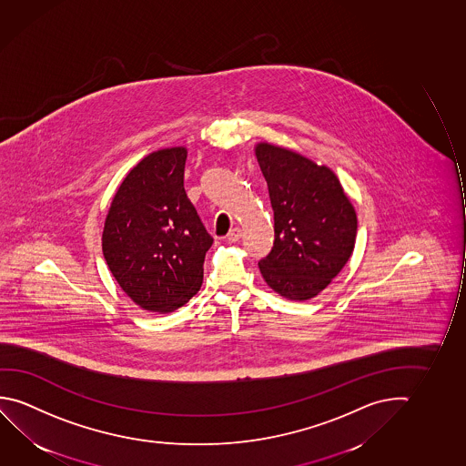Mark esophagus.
<instances>
[{"label":"esophagus","instance_id":"34e87169","mask_svg":"<svg viewBox=\"0 0 466 466\" xmlns=\"http://www.w3.org/2000/svg\"><path fill=\"white\" fill-rule=\"evenodd\" d=\"M240 237H242V230L238 229V228H234V229L229 230L228 240H229V242H237Z\"/></svg>","mask_w":466,"mask_h":466}]
</instances>
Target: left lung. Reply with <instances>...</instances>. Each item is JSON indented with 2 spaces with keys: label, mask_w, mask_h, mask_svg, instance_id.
Returning <instances> with one entry per match:
<instances>
[{
  "label": "left lung",
  "mask_w": 466,
  "mask_h": 466,
  "mask_svg": "<svg viewBox=\"0 0 466 466\" xmlns=\"http://www.w3.org/2000/svg\"><path fill=\"white\" fill-rule=\"evenodd\" d=\"M255 151L274 211V244L259 259V271L282 297L309 300L350 258L355 209L329 167L272 145Z\"/></svg>",
  "instance_id": "8db88e82"
}]
</instances>
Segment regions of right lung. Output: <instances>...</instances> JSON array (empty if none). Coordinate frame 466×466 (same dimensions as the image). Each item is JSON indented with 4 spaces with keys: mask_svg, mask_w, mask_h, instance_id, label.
<instances>
[{
    "mask_svg": "<svg viewBox=\"0 0 466 466\" xmlns=\"http://www.w3.org/2000/svg\"><path fill=\"white\" fill-rule=\"evenodd\" d=\"M187 150L155 151L122 180L103 230V255L122 290L148 311L186 305L213 244L184 188Z\"/></svg>",
    "mask_w": 466,
    "mask_h": 466,
    "instance_id": "1",
    "label": "right lung"
}]
</instances>
